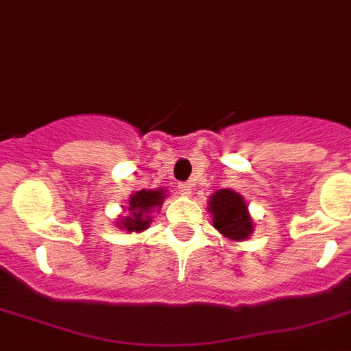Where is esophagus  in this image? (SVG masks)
Returning a JSON list of instances; mask_svg holds the SVG:
<instances>
[{
    "instance_id": "obj_1",
    "label": "esophagus",
    "mask_w": 351,
    "mask_h": 351,
    "mask_svg": "<svg viewBox=\"0 0 351 351\" xmlns=\"http://www.w3.org/2000/svg\"><path fill=\"white\" fill-rule=\"evenodd\" d=\"M178 193L182 194V196H191V193H193V185H191V184H178Z\"/></svg>"
}]
</instances>
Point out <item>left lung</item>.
I'll return each mask as SVG.
<instances>
[{
  "label": "left lung",
  "instance_id": "left-lung-1",
  "mask_svg": "<svg viewBox=\"0 0 351 351\" xmlns=\"http://www.w3.org/2000/svg\"><path fill=\"white\" fill-rule=\"evenodd\" d=\"M208 212L213 228L231 242H243L254 231L249 206L233 189H219L208 197Z\"/></svg>",
  "mask_w": 351,
  "mask_h": 351
}]
</instances>
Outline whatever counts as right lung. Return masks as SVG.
Instances as JSON below:
<instances>
[{
  "mask_svg": "<svg viewBox=\"0 0 351 351\" xmlns=\"http://www.w3.org/2000/svg\"><path fill=\"white\" fill-rule=\"evenodd\" d=\"M166 199V189H141L130 194L125 206V215L117 219V226L125 233H141L148 230L152 213L162 206Z\"/></svg>",
  "mask_w": 351,
  "mask_h": 351,
  "instance_id": "add662e5",
  "label": "right lung"
}]
</instances>
